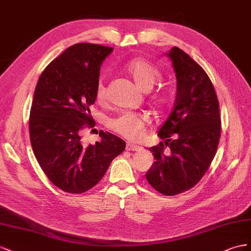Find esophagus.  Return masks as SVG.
<instances>
[{
    "label": "esophagus",
    "mask_w": 251,
    "mask_h": 251,
    "mask_svg": "<svg viewBox=\"0 0 251 251\" xmlns=\"http://www.w3.org/2000/svg\"><path fill=\"white\" fill-rule=\"evenodd\" d=\"M126 150H130V151H140V150H142V147L137 144H132V143H127Z\"/></svg>",
    "instance_id": "esophagus-1"
}]
</instances>
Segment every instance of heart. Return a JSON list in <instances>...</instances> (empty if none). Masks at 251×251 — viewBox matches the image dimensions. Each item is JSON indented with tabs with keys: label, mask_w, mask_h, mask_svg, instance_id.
<instances>
[{
	"label": "heart",
	"mask_w": 251,
	"mask_h": 251,
	"mask_svg": "<svg viewBox=\"0 0 251 251\" xmlns=\"http://www.w3.org/2000/svg\"><path fill=\"white\" fill-rule=\"evenodd\" d=\"M125 70L134 81L135 85L143 91H149L162 76L159 68L142 58H135L128 62ZM96 98L99 102H103L106 98V87L102 78L97 84ZM153 102L155 105H162L164 98L156 97ZM147 124L148 118L146 116L131 112H122L117 117L110 118L107 121V126L112 131L129 140H138L144 133Z\"/></svg>",
	"instance_id": "heart-1"
}]
</instances>
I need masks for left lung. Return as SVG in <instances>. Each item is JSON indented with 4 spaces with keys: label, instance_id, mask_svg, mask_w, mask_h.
Masks as SVG:
<instances>
[{
    "label": "left lung",
    "instance_id": "8db88e82",
    "mask_svg": "<svg viewBox=\"0 0 251 251\" xmlns=\"http://www.w3.org/2000/svg\"><path fill=\"white\" fill-rule=\"evenodd\" d=\"M165 55L173 62L176 95L173 111L157 132L164 143L148 148L154 162L145 176L156 191L175 196L192 188L209 168L219 145L221 118L204 69L177 47Z\"/></svg>",
    "mask_w": 251,
    "mask_h": 251
}]
</instances>
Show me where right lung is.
I'll return each instance as SVG.
<instances>
[{
	"label": "right lung",
	"instance_id": "1",
	"mask_svg": "<svg viewBox=\"0 0 251 251\" xmlns=\"http://www.w3.org/2000/svg\"><path fill=\"white\" fill-rule=\"evenodd\" d=\"M113 48L90 43L68 47L44 69L34 90L29 133L41 168L56 187L82 193L96 186L126 143L102 131L101 141L84 145V125L94 126L89 107L103 61Z\"/></svg>",
	"mask_w": 251,
	"mask_h": 251
}]
</instances>
